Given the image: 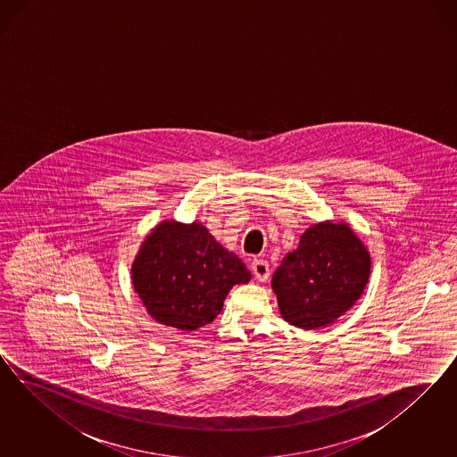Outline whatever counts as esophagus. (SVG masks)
I'll use <instances>...</instances> for the list:
<instances>
[{"label": "esophagus", "mask_w": 457, "mask_h": 457, "mask_svg": "<svg viewBox=\"0 0 457 457\" xmlns=\"http://www.w3.org/2000/svg\"><path fill=\"white\" fill-rule=\"evenodd\" d=\"M251 271L256 279L260 281H266L270 278V266L264 262V260H254L251 263Z\"/></svg>", "instance_id": "1"}]
</instances>
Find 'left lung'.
I'll use <instances>...</instances> for the list:
<instances>
[{
    "label": "left lung",
    "instance_id": "8db88e82",
    "mask_svg": "<svg viewBox=\"0 0 457 457\" xmlns=\"http://www.w3.org/2000/svg\"><path fill=\"white\" fill-rule=\"evenodd\" d=\"M370 254L346 222H319L271 278L281 317L304 330L327 327L361 296Z\"/></svg>",
    "mask_w": 457,
    "mask_h": 457
}]
</instances>
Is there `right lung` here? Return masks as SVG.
<instances>
[{
    "label": "right lung",
    "instance_id": "obj_1",
    "mask_svg": "<svg viewBox=\"0 0 457 457\" xmlns=\"http://www.w3.org/2000/svg\"><path fill=\"white\" fill-rule=\"evenodd\" d=\"M251 273L201 222L162 221L132 264V285L155 321L193 332L220 315L229 290Z\"/></svg>",
    "mask_w": 457,
    "mask_h": 457
}]
</instances>
